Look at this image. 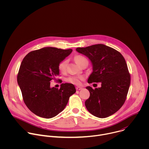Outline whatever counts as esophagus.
<instances>
[{"label":"esophagus","mask_w":149,"mask_h":149,"mask_svg":"<svg viewBox=\"0 0 149 149\" xmlns=\"http://www.w3.org/2000/svg\"><path fill=\"white\" fill-rule=\"evenodd\" d=\"M82 88L81 87H76V90H82Z\"/></svg>","instance_id":"1"}]
</instances>
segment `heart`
<instances>
[{
    "instance_id": "1",
    "label": "heart",
    "mask_w": 149,
    "mask_h": 149,
    "mask_svg": "<svg viewBox=\"0 0 149 149\" xmlns=\"http://www.w3.org/2000/svg\"><path fill=\"white\" fill-rule=\"evenodd\" d=\"M75 61L77 62V63L79 65H81L82 63L85 61H87V59L85 58L84 56L82 55H76L74 57ZM68 64V61L67 59H64L60 62L58 64V70L59 71L62 72V73H64L67 70V67ZM84 77L82 76H70L66 79V81L68 82L74 84H79L81 82L82 80L84 79Z\"/></svg>"
}]
</instances>
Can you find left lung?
Instances as JSON below:
<instances>
[{"instance_id":"obj_1","label":"left lung","mask_w":149,"mask_h":149,"mask_svg":"<svg viewBox=\"0 0 149 149\" xmlns=\"http://www.w3.org/2000/svg\"><path fill=\"white\" fill-rule=\"evenodd\" d=\"M76 51L87 56L93 64L88 83L101 82V87H87L90 95L85 102L88 111L98 118L108 117L124 104L130 84V74L123 56L117 50L103 44Z\"/></svg>"}]
</instances>
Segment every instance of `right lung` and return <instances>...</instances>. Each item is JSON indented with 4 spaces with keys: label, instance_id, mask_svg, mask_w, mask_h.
<instances>
[{
    "label": "right lung",
    "instance_id": "add662e5",
    "mask_svg": "<svg viewBox=\"0 0 149 149\" xmlns=\"http://www.w3.org/2000/svg\"><path fill=\"white\" fill-rule=\"evenodd\" d=\"M72 51L45 47L30 52L23 59L17 81L25 104L36 116L45 118L56 116L76 92L72 84H62L59 89L50 87V81L59 75V63Z\"/></svg>",
    "mask_w": 149,
    "mask_h": 149
}]
</instances>
